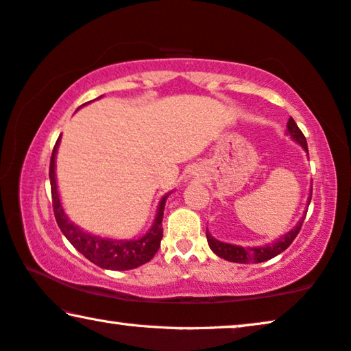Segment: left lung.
<instances>
[{"instance_id":"obj_1","label":"left lung","mask_w":351,"mask_h":351,"mask_svg":"<svg viewBox=\"0 0 351 351\" xmlns=\"http://www.w3.org/2000/svg\"><path fill=\"white\" fill-rule=\"evenodd\" d=\"M287 129H289V134L291 135V138L295 140L296 143H300L302 148H304L306 153L309 154L304 134H302L301 129L298 128L295 119L293 118L289 119V123H287ZM311 198H312V191L309 195V202L307 203H311ZM304 219H306V216L296 223L295 228L290 230V232L284 234V237H280L277 241L271 243L268 245H261V247H243V245L222 243V241H219V239L213 238L211 234H209L208 230H206V239H208V244H209V247H211L213 252L216 254L217 257H221L223 260L233 261V263H261V261H266V260H271L273 257H276V255L284 252V250L289 247V245L293 243V239H295L298 237V233H300Z\"/></svg>"}]
</instances>
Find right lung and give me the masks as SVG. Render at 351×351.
<instances>
[{"label": "right lung", "instance_id": "add662e5", "mask_svg": "<svg viewBox=\"0 0 351 351\" xmlns=\"http://www.w3.org/2000/svg\"><path fill=\"white\" fill-rule=\"evenodd\" d=\"M85 106V104H83ZM61 135L56 140L55 148L51 151L50 159V186H51V200H53V214L62 234L69 239V243L80 252L83 257L93 261L94 265L101 266L104 269L113 271H125L134 269L137 266L146 263L154 257L160 247L162 239V219H164V206L165 200L169 197H162L159 203L158 214H156V221L153 227L148 230V233L143 234L142 238L137 239H108L94 237L91 233L83 232L69 221V217L64 214V209L61 206L58 191H56V178H55V158L56 151H58Z\"/></svg>", "mask_w": 351, "mask_h": 351}]
</instances>
